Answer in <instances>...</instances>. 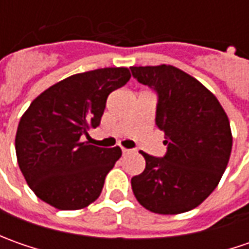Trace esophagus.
I'll return each instance as SVG.
<instances>
[{"instance_id": "esophagus-1", "label": "esophagus", "mask_w": 249, "mask_h": 249, "mask_svg": "<svg viewBox=\"0 0 249 249\" xmlns=\"http://www.w3.org/2000/svg\"><path fill=\"white\" fill-rule=\"evenodd\" d=\"M122 152H123V155H126V154H130V152H133V149L122 148Z\"/></svg>"}]
</instances>
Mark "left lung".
<instances>
[{"label": "left lung", "instance_id": "8db88e82", "mask_svg": "<svg viewBox=\"0 0 249 249\" xmlns=\"http://www.w3.org/2000/svg\"><path fill=\"white\" fill-rule=\"evenodd\" d=\"M130 71L157 94L155 124L166 139L162 158L141 151L145 169L131 178L133 193L154 213L191 211L211 196L225 173L233 145L229 118L211 91L175 66Z\"/></svg>", "mask_w": 249, "mask_h": 249}]
</instances>
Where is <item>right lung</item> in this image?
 Wrapping results in <instances>:
<instances>
[{
    "mask_svg": "<svg viewBox=\"0 0 249 249\" xmlns=\"http://www.w3.org/2000/svg\"><path fill=\"white\" fill-rule=\"evenodd\" d=\"M130 77L126 68L73 74L30 104L19 122L15 148L27 184L41 201L76 211L100 196L122 151L90 145L83 136L100 126L108 95Z\"/></svg>",
    "mask_w": 249,
    "mask_h": 249,
    "instance_id": "right-lung-1",
    "label": "right lung"
}]
</instances>
